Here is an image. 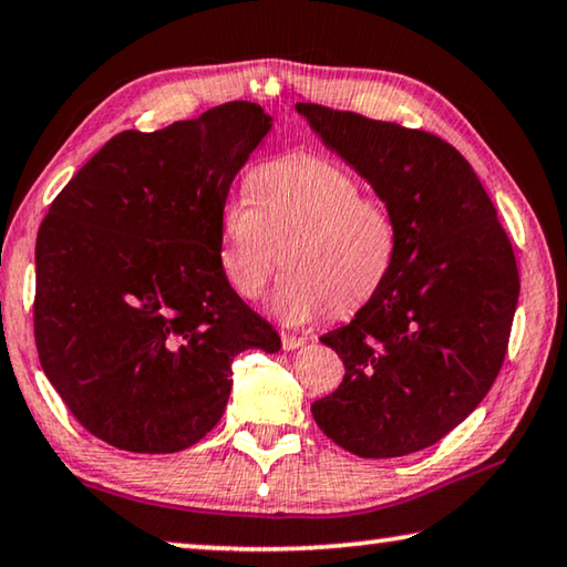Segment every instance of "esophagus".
I'll return each instance as SVG.
<instances>
[{
  "label": "esophagus",
  "instance_id": "1",
  "mask_svg": "<svg viewBox=\"0 0 567 567\" xmlns=\"http://www.w3.org/2000/svg\"><path fill=\"white\" fill-rule=\"evenodd\" d=\"M280 338H282V350H297L305 344V338H300V334H292V332H282Z\"/></svg>",
  "mask_w": 567,
  "mask_h": 567
}]
</instances>
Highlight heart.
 <instances>
[{
  "label": "heart",
  "mask_w": 567,
  "mask_h": 567,
  "mask_svg": "<svg viewBox=\"0 0 567 567\" xmlns=\"http://www.w3.org/2000/svg\"><path fill=\"white\" fill-rule=\"evenodd\" d=\"M247 192L219 209V265L239 295H260L282 257L270 310L290 324L358 310L385 285L398 219L338 162L307 152L267 159Z\"/></svg>",
  "instance_id": "heart-1"
}]
</instances>
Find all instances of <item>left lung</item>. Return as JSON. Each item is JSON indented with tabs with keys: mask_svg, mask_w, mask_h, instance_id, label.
Masks as SVG:
<instances>
[{
	"mask_svg": "<svg viewBox=\"0 0 567 567\" xmlns=\"http://www.w3.org/2000/svg\"><path fill=\"white\" fill-rule=\"evenodd\" d=\"M295 110L385 199L400 235L385 285L320 338L344 378L312 417L360 457L417 453L457 427L503 368L520 295L513 245L445 140L312 102Z\"/></svg>",
	"mask_w": 567,
	"mask_h": 567,
	"instance_id": "obj_1",
	"label": "left lung"
}]
</instances>
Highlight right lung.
Returning a JSON list of instances; mask_svg holds the SVG:
<instances>
[{"instance_id":"right-lung-1","label":"right lung","mask_w":567,"mask_h":567,"mask_svg":"<svg viewBox=\"0 0 567 567\" xmlns=\"http://www.w3.org/2000/svg\"><path fill=\"white\" fill-rule=\"evenodd\" d=\"M272 127L227 102L112 137L37 235L34 340L84 430L130 453H179L223 417L233 360L280 350L219 265V209Z\"/></svg>"}]
</instances>
